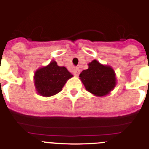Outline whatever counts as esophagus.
<instances>
[{"mask_svg": "<svg viewBox=\"0 0 149 149\" xmlns=\"http://www.w3.org/2000/svg\"><path fill=\"white\" fill-rule=\"evenodd\" d=\"M73 73L75 76H78L79 74H80V69H79V68L78 67L74 68L73 70Z\"/></svg>", "mask_w": 149, "mask_h": 149, "instance_id": "1", "label": "esophagus"}]
</instances>
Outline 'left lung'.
I'll return each mask as SVG.
<instances>
[{
    "label": "left lung",
    "instance_id": "8db88e82",
    "mask_svg": "<svg viewBox=\"0 0 149 149\" xmlns=\"http://www.w3.org/2000/svg\"><path fill=\"white\" fill-rule=\"evenodd\" d=\"M80 77L87 91L98 97L109 94L116 84L114 70L96 60L88 63V68L80 74Z\"/></svg>",
    "mask_w": 149,
    "mask_h": 149
}]
</instances>
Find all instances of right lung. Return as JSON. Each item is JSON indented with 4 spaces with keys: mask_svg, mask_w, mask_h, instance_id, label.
I'll return each mask as SVG.
<instances>
[{
    "mask_svg": "<svg viewBox=\"0 0 149 149\" xmlns=\"http://www.w3.org/2000/svg\"><path fill=\"white\" fill-rule=\"evenodd\" d=\"M72 77L66 68L58 66L55 61H52L35 72V85L40 95L50 97L60 92L66 80Z\"/></svg>",
    "mask_w": 149,
    "mask_h": 149,
    "instance_id": "right-lung-1",
    "label": "right lung"
}]
</instances>
